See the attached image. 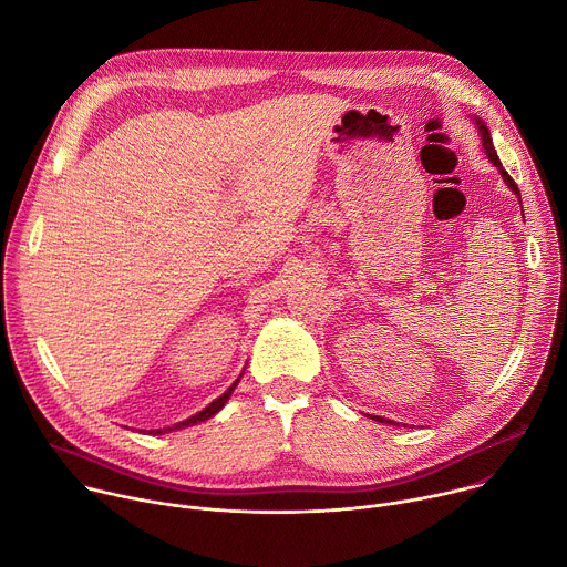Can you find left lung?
Listing matches in <instances>:
<instances>
[{
    "mask_svg": "<svg viewBox=\"0 0 567 567\" xmlns=\"http://www.w3.org/2000/svg\"><path fill=\"white\" fill-rule=\"evenodd\" d=\"M473 123H475V127H477V134H480V141H482V147H484V152H487V158L492 161V164L498 168V173L503 175V182L509 186V190L518 197V202H520V190H518V186H516V182L507 175V171L503 168V164H501V158H498V154H496V147H494V141H492V132H489V127L482 123V118H477V116H473ZM520 210H523V202H520ZM525 217V215H523ZM374 422H381V424H390V426H399L396 422H392V420H385V417H377V415H370Z\"/></svg>",
    "mask_w": 567,
    "mask_h": 567,
    "instance_id": "8db88e82",
    "label": "left lung"
}]
</instances>
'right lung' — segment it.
Masks as SVG:
<instances>
[{"instance_id": "add662e5", "label": "right lung", "mask_w": 567, "mask_h": 567, "mask_svg": "<svg viewBox=\"0 0 567 567\" xmlns=\"http://www.w3.org/2000/svg\"><path fill=\"white\" fill-rule=\"evenodd\" d=\"M241 377V374H239ZM239 377L226 388V392L224 394H219L215 401H210L208 406L204 409V411H199L197 415H193V417H188V420H184V422H179V424H175V426H168V429H156V431H150L152 435H164V433H173V431H179V429H186V426H195V424H199V422H206V420H210L213 415H217L221 409H224V403L230 399V394H233V390H235V385L239 383Z\"/></svg>"}]
</instances>
